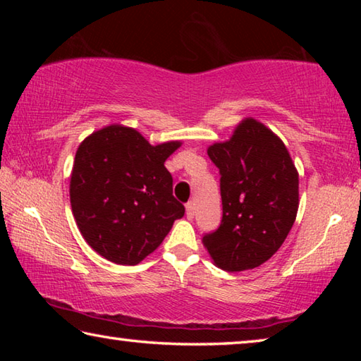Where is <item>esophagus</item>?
Instances as JSON below:
<instances>
[{"instance_id": "34e87169", "label": "esophagus", "mask_w": 361, "mask_h": 361, "mask_svg": "<svg viewBox=\"0 0 361 361\" xmlns=\"http://www.w3.org/2000/svg\"><path fill=\"white\" fill-rule=\"evenodd\" d=\"M194 204L192 202H189V204H186V216L191 219V218H194Z\"/></svg>"}]
</instances>
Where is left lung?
<instances>
[{
  "instance_id": "1",
  "label": "left lung",
  "mask_w": 361,
  "mask_h": 361,
  "mask_svg": "<svg viewBox=\"0 0 361 361\" xmlns=\"http://www.w3.org/2000/svg\"><path fill=\"white\" fill-rule=\"evenodd\" d=\"M221 173L223 219L202 237L218 267L248 271L271 259L293 228L299 175L285 143L255 118L242 119L226 142L209 146Z\"/></svg>"
}]
</instances>
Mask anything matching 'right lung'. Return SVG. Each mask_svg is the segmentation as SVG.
<instances>
[{"instance_id": "add662e5", "label": "right lung", "mask_w": 361, "mask_h": 361, "mask_svg": "<svg viewBox=\"0 0 361 361\" xmlns=\"http://www.w3.org/2000/svg\"><path fill=\"white\" fill-rule=\"evenodd\" d=\"M180 146L178 140L149 145L122 124L102 127L78 146L70 176L71 212L84 240L103 258L138 264L185 215L164 166Z\"/></svg>"}]
</instances>
